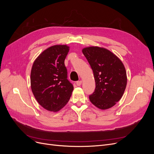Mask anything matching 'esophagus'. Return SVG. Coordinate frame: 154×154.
Returning a JSON list of instances; mask_svg holds the SVG:
<instances>
[{
	"instance_id": "esophagus-1",
	"label": "esophagus",
	"mask_w": 154,
	"mask_h": 154,
	"mask_svg": "<svg viewBox=\"0 0 154 154\" xmlns=\"http://www.w3.org/2000/svg\"><path fill=\"white\" fill-rule=\"evenodd\" d=\"M82 80L78 81V82H76V85H77L78 86H80V85H82Z\"/></svg>"
}]
</instances>
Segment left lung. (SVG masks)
<instances>
[{
  "instance_id": "left-lung-1",
  "label": "left lung",
  "mask_w": 154,
  "mask_h": 154,
  "mask_svg": "<svg viewBox=\"0 0 154 154\" xmlns=\"http://www.w3.org/2000/svg\"><path fill=\"white\" fill-rule=\"evenodd\" d=\"M94 73L95 91L89 96L91 103L101 110L114 106L122 98L127 83L123 62L109 49L98 46L82 49Z\"/></svg>"
}]
</instances>
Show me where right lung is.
Masks as SVG:
<instances>
[{"instance_id":"right-lung-1","label":"right lung","mask_w":154,"mask_h":154,"mask_svg":"<svg viewBox=\"0 0 154 154\" xmlns=\"http://www.w3.org/2000/svg\"><path fill=\"white\" fill-rule=\"evenodd\" d=\"M69 51L67 45H54L41 53L32 64L31 88L38 103L57 112L69 101L73 86L67 79L64 61Z\"/></svg>"}]
</instances>
